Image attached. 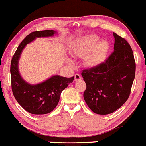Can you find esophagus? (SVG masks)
<instances>
[{
    "mask_svg": "<svg viewBox=\"0 0 146 146\" xmlns=\"http://www.w3.org/2000/svg\"><path fill=\"white\" fill-rule=\"evenodd\" d=\"M82 79V77L81 75L78 74V73H76V74L75 75V81H78V80H80Z\"/></svg>",
    "mask_w": 146,
    "mask_h": 146,
    "instance_id": "obj_1",
    "label": "esophagus"
}]
</instances>
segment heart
<instances>
[{
	"label": "heart",
	"mask_w": 146,
	"mask_h": 146,
	"mask_svg": "<svg viewBox=\"0 0 146 146\" xmlns=\"http://www.w3.org/2000/svg\"><path fill=\"white\" fill-rule=\"evenodd\" d=\"M109 50V43L106 39L100 40L96 34H88L78 38L71 47V53L77 58H84L86 66L95 68L105 61ZM68 64L73 65L71 59L67 60Z\"/></svg>",
	"instance_id": "1"
}]
</instances>
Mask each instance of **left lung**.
Wrapping results in <instances>:
<instances>
[{
    "label": "left lung",
    "instance_id": "left-lung-1",
    "mask_svg": "<svg viewBox=\"0 0 146 146\" xmlns=\"http://www.w3.org/2000/svg\"><path fill=\"white\" fill-rule=\"evenodd\" d=\"M114 52L100 66L84 70V99L93 113L108 115L128 100L135 75V58L130 44L113 32Z\"/></svg>",
    "mask_w": 146,
    "mask_h": 146
}]
</instances>
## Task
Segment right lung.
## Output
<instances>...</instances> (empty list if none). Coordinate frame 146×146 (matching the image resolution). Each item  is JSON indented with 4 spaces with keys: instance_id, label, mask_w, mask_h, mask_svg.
<instances>
[{
    "instance_id": "add662e5",
    "label": "right lung",
    "mask_w": 146,
    "mask_h": 146,
    "mask_svg": "<svg viewBox=\"0 0 146 146\" xmlns=\"http://www.w3.org/2000/svg\"><path fill=\"white\" fill-rule=\"evenodd\" d=\"M58 32L54 30L33 31L22 41L15 52L11 62V88L14 98L26 111L33 115H44L53 111L59 102L62 90L73 82L74 77L65 78L53 75L36 84L26 82L19 71V60L22 52L28 44L37 38H50Z\"/></svg>"
}]
</instances>
